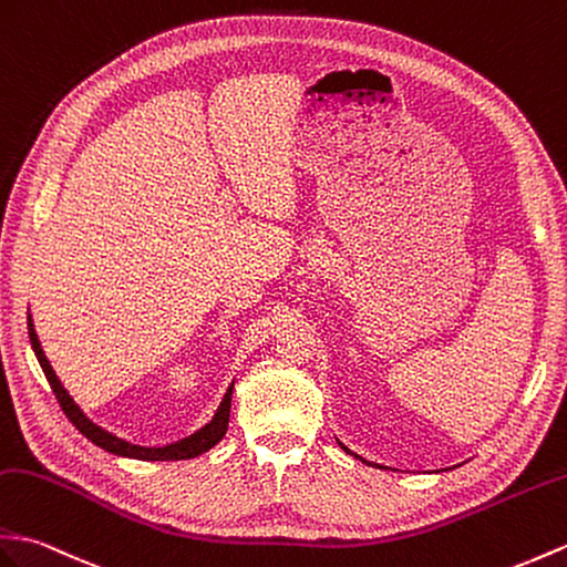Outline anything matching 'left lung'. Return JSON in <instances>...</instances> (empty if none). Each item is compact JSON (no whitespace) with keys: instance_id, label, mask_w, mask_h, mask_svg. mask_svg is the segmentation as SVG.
I'll return each instance as SVG.
<instances>
[{"instance_id":"1","label":"left lung","mask_w":567,"mask_h":567,"mask_svg":"<svg viewBox=\"0 0 567 567\" xmlns=\"http://www.w3.org/2000/svg\"><path fill=\"white\" fill-rule=\"evenodd\" d=\"M343 450H346V446H343ZM346 452H348V450H346ZM358 458H360V456H358ZM362 462H364V458H362Z\"/></svg>"}]
</instances>
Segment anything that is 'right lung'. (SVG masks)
<instances>
[{"label":"right lung","mask_w":567,"mask_h":567,"mask_svg":"<svg viewBox=\"0 0 567 567\" xmlns=\"http://www.w3.org/2000/svg\"><path fill=\"white\" fill-rule=\"evenodd\" d=\"M29 338H31V346H33L35 358H38V362H41V367H43L48 384H50L52 393H55V399H58V403L62 408V413L70 417V423L79 432H82L86 440H91V442H94L96 446H101V450H105V452L130 456V458H142V462H178V458H193L197 454L213 450V446L224 437V434H227L234 384L227 389V396H224V401L219 403L215 417L209 420V423L203 430H197L195 434H190V437H186V440H181L176 444H168V446H159V450H152V446H137V444H130L125 440H117V437H113L111 432H105V430H101V427H96L94 423H91V420H86L84 413L79 411V408L74 405V401L70 399V393L62 389L60 379L55 377V372H52V367H50V362L45 358L41 343H38V336L33 331L31 316H29Z\"/></svg>","instance_id":"obj_1"}]
</instances>
